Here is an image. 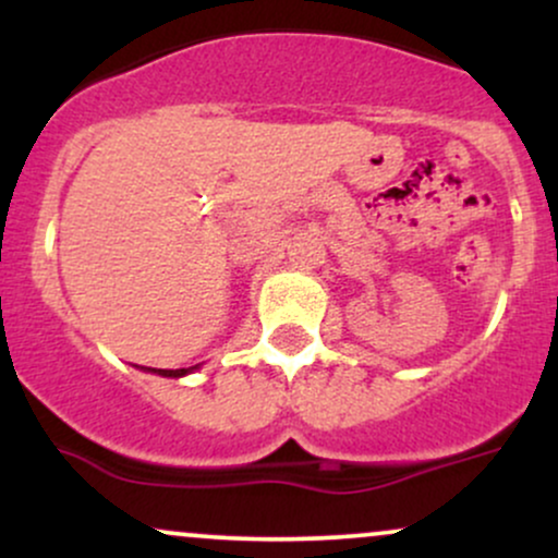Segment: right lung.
<instances>
[{
    "instance_id": "obj_1",
    "label": "right lung",
    "mask_w": 558,
    "mask_h": 558,
    "mask_svg": "<svg viewBox=\"0 0 558 558\" xmlns=\"http://www.w3.org/2000/svg\"><path fill=\"white\" fill-rule=\"evenodd\" d=\"M196 367H198V364H196ZM196 367H189V369H151L149 367V373H157V375H162V377H183V375L194 373Z\"/></svg>"
}]
</instances>
